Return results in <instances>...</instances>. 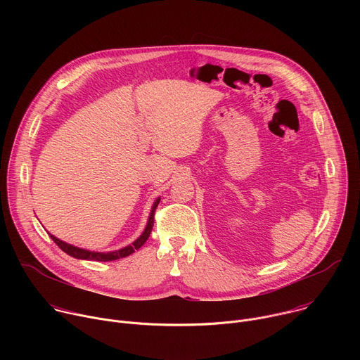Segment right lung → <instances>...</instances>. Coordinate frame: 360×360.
<instances>
[{"label": "right lung", "instance_id": "1", "mask_svg": "<svg viewBox=\"0 0 360 360\" xmlns=\"http://www.w3.org/2000/svg\"><path fill=\"white\" fill-rule=\"evenodd\" d=\"M158 203H160V198L155 202H153V205H152V210H150V214H149V218H148V224H146L142 235L135 242H132L131 245H128V246H125L122 249L114 250V252H107V253H104V252H92V250H86V249H81V248H77L74 245H70V243L56 238L54 235H49V236L65 253L72 256V258L85 259V261H98V262L117 261V259L125 258V256H129L131 253H134L136 249H139L146 242V239L150 235L152 226H153V215H155V210L158 207Z\"/></svg>", "mask_w": 360, "mask_h": 360}]
</instances>
